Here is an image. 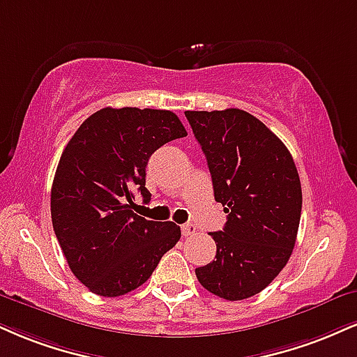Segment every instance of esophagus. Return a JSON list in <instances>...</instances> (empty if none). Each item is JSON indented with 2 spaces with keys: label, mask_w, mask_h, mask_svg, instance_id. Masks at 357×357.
<instances>
[{
  "label": "esophagus",
  "mask_w": 357,
  "mask_h": 357,
  "mask_svg": "<svg viewBox=\"0 0 357 357\" xmlns=\"http://www.w3.org/2000/svg\"><path fill=\"white\" fill-rule=\"evenodd\" d=\"M196 231H197V227L195 225H183L181 226V234L184 236V238L196 234Z\"/></svg>",
  "instance_id": "1"
}]
</instances>
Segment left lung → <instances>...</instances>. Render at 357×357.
Listing matches in <instances>:
<instances>
[{
  "label": "left lung",
  "mask_w": 357,
  "mask_h": 357,
  "mask_svg": "<svg viewBox=\"0 0 357 357\" xmlns=\"http://www.w3.org/2000/svg\"><path fill=\"white\" fill-rule=\"evenodd\" d=\"M201 144L214 199L225 206L213 263L196 268L204 289L241 301L282 271L296 244L303 192L293 156L279 137L243 109L186 111Z\"/></svg>",
  "instance_id": "8db88e82"
}]
</instances>
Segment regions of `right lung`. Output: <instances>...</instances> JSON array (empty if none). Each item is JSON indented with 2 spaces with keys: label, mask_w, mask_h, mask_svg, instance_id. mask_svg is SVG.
Returning <instances> with one entry per match:
<instances>
[{
  "label": "right lung",
  "mask_w": 357,
  "mask_h": 357,
  "mask_svg": "<svg viewBox=\"0 0 357 357\" xmlns=\"http://www.w3.org/2000/svg\"><path fill=\"white\" fill-rule=\"evenodd\" d=\"M186 135L171 111L102 108L64 148L51 188V220L70 269L91 293L116 298L144 284L181 238L174 222L132 213V191L149 203V158Z\"/></svg>",
  "instance_id": "add662e5"
}]
</instances>
